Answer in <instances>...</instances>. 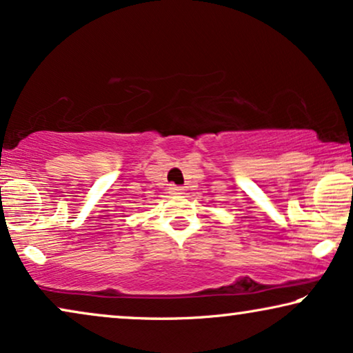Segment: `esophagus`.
Returning <instances> with one entry per match:
<instances>
[{
    "mask_svg": "<svg viewBox=\"0 0 353 353\" xmlns=\"http://www.w3.org/2000/svg\"><path fill=\"white\" fill-rule=\"evenodd\" d=\"M168 191H170L172 194H181L183 188L181 186H176V185H168Z\"/></svg>",
    "mask_w": 353,
    "mask_h": 353,
    "instance_id": "1",
    "label": "esophagus"
}]
</instances>
